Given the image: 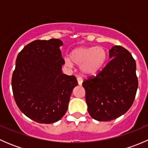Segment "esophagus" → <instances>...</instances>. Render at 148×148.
Wrapping results in <instances>:
<instances>
[{
  "mask_svg": "<svg viewBox=\"0 0 148 148\" xmlns=\"http://www.w3.org/2000/svg\"><path fill=\"white\" fill-rule=\"evenodd\" d=\"M77 82H78L79 85H82V82H83L82 79L80 77H77Z\"/></svg>",
  "mask_w": 148,
  "mask_h": 148,
  "instance_id": "esophagus-1",
  "label": "esophagus"
}]
</instances>
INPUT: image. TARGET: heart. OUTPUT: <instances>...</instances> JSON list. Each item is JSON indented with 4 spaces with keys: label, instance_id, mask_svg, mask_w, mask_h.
I'll return each instance as SVG.
<instances>
[{
    "label": "heart",
    "instance_id": "heart-1",
    "mask_svg": "<svg viewBox=\"0 0 148 148\" xmlns=\"http://www.w3.org/2000/svg\"><path fill=\"white\" fill-rule=\"evenodd\" d=\"M107 59V52L102 46H80L74 49L70 57L64 58L65 64L69 67L79 65L81 73L84 76H94L102 68Z\"/></svg>",
    "mask_w": 148,
    "mask_h": 148
}]
</instances>
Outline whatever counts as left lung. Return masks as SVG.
I'll return each mask as SVG.
<instances>
[{"mask_svg":"<svg viewBox=\"0 0 148 148\" xmlns=\"http://www.w3.org/2000/svg\"><path fill=\"white\" fill-rule=\"evenodd\" d=\"M110 62L93 78L83 82L87 110L97 121L114 120L128 111L138 86L136 63L120 46L109 51Z\"/></svg>","mask_w":148,"mask_h":148,"instance_id":"obj_1","label":"left lung"}]
</instances>
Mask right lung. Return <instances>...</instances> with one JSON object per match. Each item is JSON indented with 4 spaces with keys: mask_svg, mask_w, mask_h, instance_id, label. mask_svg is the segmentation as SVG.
Returning <instances> with one entry per match:
<instances>
[{
    "mask_svg": "<svg viewBox=\"0 0 148 148\" xmlns=\"http://www.w3.org/2000/svg\"><path fill=\"white\" fill-rule=\"evenodd\" d=\"M57 38L36 40L18 54L12 77L16 104L28 118L51 124L63 117L73 89L78 85L74 76L62 73L64 60Z\"/></svg>",
    "mask_w": 148,
    "mask_h": 148,
    "instance_id": "obj_1",
    "label": "right lung"
}]
</instances>
